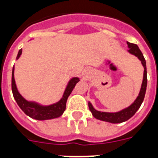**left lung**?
<instances>
[{
  "label": "left lung",
  "instance_id": "obj_1",
  "mask_svg": "<svg viewBox=\"0 0 158 158\" xmlns=\"http://www.w3.org/2000/svg\"><path fill=\"white\" fill-rule=\"evenodd\" d=\"M127 43L128 48H129V50H127L128 52L139 58L142 62V66L144 68L143 79H142L140 92L139 93V96H137V98L131 105L120 110V111H116V112H105V111H97L96 109H95L90 102H88L89 110L92 112V115H93L94 118H97L99 120L105 121V122L111 123H120L125 122L135 115L136 111L139 109L141 104L144 100L146 86H147V72H146V60H145L142 51H140V49L136 44L131 43L129 42H127Z\"/></svg>",
  "mask_w": 158,
  "mask_h": 158
}]
</instances>
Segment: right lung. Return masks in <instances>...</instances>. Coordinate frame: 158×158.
Returning <instances> with one entry per match:
<instances>
[{"label":"right lung","instance_id":"right-lung-1","mask_svg":"<svg viewBox=\"0 0 158 158\" xmlns=\"http://www.w3.org/2000/svg\"><path fill=\"white\" fill-rule=\"evenodd\" d=\"M21 54L22 49H20L18 52L16 60L19 59ZM14 70H15V68L13 66L12 73V90L14 99L17 103L18 106L27 116L36 120H48V119H53V118H56L61 116L65 110L67 99L72 93L76 84L80 81V78L77 77H72L67 83L62 98L54 104L43 105L38 102L26 100L19 93L17 86H16L15 77H14Z\"/></svg>","mask_w":158,"mask_h":158}]
</instances>
